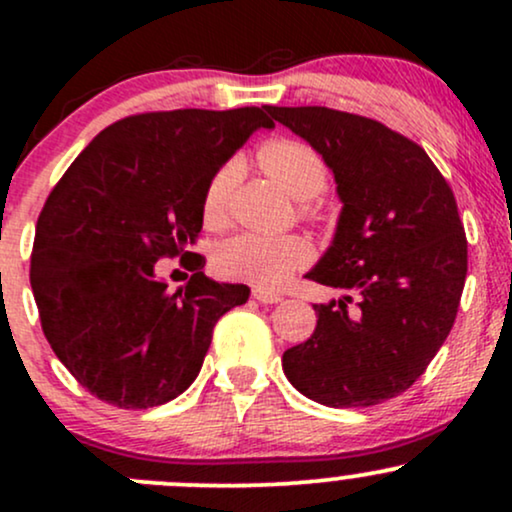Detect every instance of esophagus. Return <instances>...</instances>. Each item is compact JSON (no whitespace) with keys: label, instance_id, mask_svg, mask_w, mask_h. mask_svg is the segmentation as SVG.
Masks as SVG:
<instances>
[{"label":"esophagus","instance_id":"1","mask_svg":"<svg viewBox=\"0 0 512 512\" xmlns=\"http://www.w3.org/2000/svg\"><path fill=\"white\" fill-rule=\"evenodd\" d=\"M252 298H255L257 303H264V305H274V303H281V293H274V291H264V289H255V291H252Z\"/></svg>","mask_w":512,"mask_h":512}]
</instances>
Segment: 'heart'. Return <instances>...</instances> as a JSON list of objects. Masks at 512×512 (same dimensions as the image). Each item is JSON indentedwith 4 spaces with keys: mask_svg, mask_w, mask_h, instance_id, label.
<instances>
[{
    "mask_svg": "<svg viewBox=\"0 0 512 512\" xmlns=\"http://www.w3.org/2000/svg\"><path fill=\"white\" fill-rule=\"evenodd\" d=\"M257 161L296 199H315L327 187V166L313 146L296 139H272L257 151ZM236 163H226L211 175L202 197V216L207 226H221L228 214ZM310 245L298 236L269 238L260 233H240L226 240L216 252V269L228 279L250 281L262 289H279L289 276L308 264Z\"/></svg>",
    "mask_w": 512,
    "mask_h": 512,
    "instance_id": "obj_1",
    "label": "heart"
}]
</instances>
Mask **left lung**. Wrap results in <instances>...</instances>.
I'll use <instances>...</instances> for the list:
<instances>
[{"label": "left lung", "mask_w": 512, "mask_h": 512, "mask_svg": "<svg viewBox=\"0 0 512 512\" xmlns=\"http://www.w3.org/2000/svg\"><path fill=\"white\" fill-rule=\"evenodd\" d=\"M267 113L325 158L344 204L308 279L346 296L313 305L315 332L281 366L313 402L373 407L414 385L452 330L467 276L455 195L426 151L383 122L320 105Z\"/></svg>", "instance_id": "8db88e82"}]
</instances>
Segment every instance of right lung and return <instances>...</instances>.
<instances>
[{"label": "right lung", "instance_id": "right-lung-1", "mask_svg": "<svg viewBox=\"0 0 512 512\" xmlns=\"http://www.w3.org/2000/svg\"><path fill=\"white\" fill-rule=\"evenodd\" d=\"M260 127H274L262 108L125 117L50 192L35 226L31 289L52 351L91 395L120 409L182 395L219 317L248 301V286L204 276V257L190 248L211 175ZM163 256L193 272L175 294L155 276Z\"/></svg>", "mask_w": 512, "mask_h": 512}]
</instances>
